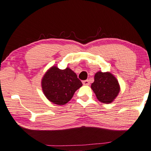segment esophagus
Returning a JSON list of instances; mask_svg holds the SVG:
<instances>
[{"mask_svg": "<svg viewBox=\"0 0 151 151\" xmlns=\"http://www.w3.org/2000/svg\"><path fill=\"white\" fill-rule=\"evenodd\" d=\"M82 83H83V84L84 85H89V80H84V81H83V82H82Z\"/></svg>", "mask_w": 151, "mask_h": 151, "instance_id": "esophagus-1", "label": "esophagus"}]
</instances>
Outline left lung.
<instances>
[{"instance_id":"left-lung-1","label":"left lung","mask_w":151,"mask_h":151,"mask_svg":"<svg viewBox=\"0 0 151 151\" xmlns=\"http://www.w3.org/2000/svg\"><path fill=\"white\" fill-rule=\"evenodd\" d=\"M91 88L97 100L102 103H111L120 92V85L117 79L110 72H98L94 75V82Z\"/></svg>"}]
</instances>
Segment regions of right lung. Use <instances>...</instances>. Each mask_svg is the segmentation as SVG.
Returning a JSON list of instances; mask_svg holds the SVG:
<instances>
[{
    "label": "right lung",
    "instance_id": "right-lung-1",
    "mask_svg": "<svg viewBox=\"0 0 151 151\" xmlns=\"http://www.w3.org/2000/svg\"><path fill=\"white\" fill-rule=\"evenodd\" d=\"M82 83L71 69H59L53 66L45 73L41 80L44 95L52 103L62 105L72 98Z\"/></svg>",
    "mask_w": 151,
    "mask_h": 151
}]
</instances>
